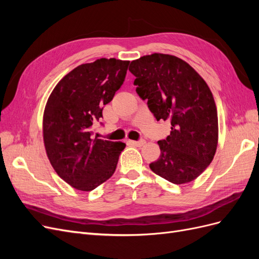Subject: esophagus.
Segmentation results:
<instances>
[{
    "instance_id": "1",
    "label": "esophagus",
    "mask_w": 259,
    "mask_h": 259,
    "mask_svg": "<svg viewBox=\"0 0 259 259\" xmlns=\"http://www.w3.org/2000/svg\"><path fill=\"white\" fill-rule=\"evenodd\" d=\"M145 140L144 139H142V140H130V144H132V145H134V146H137V147H140V146H143V145H145Z\"/></svg>"
}]
</instances>
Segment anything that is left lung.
<instances>
[{
    "mask_svg": "<svg viewBox=\"0 0 259 259\" xmlns=\"http://www.w3.org/2000/svg\"><path fill=\"white\" fill-rule=\"evenodd\" d=\"M130 71L155 119L171 125L166 139L158 142L160 158L149 166L169 183L192 182L213 161L218 143L217 109L206 82L186 61L166 54L133 60Z\"/></svg>",
    "mask_w": 259,
    "mask_h": 259,
    "instance_id": "obj_1",
    "label": "left lung"
}]
</instances>
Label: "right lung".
I'll list each match as a JSON object with an SVG mask.
<instances>
[{"instance_id":"right-lung-1","label":"right lung","mask_w":259,"mask_h":259,"mask_svg":"<svg viewBox=\"0 0 259 259\" xmlns=\"http://www.w3.org/2000/svg\"><path fill=\"white\" fill-rule=\"evenodd\" d=\"M130 61L100 58L74 68L55 86L45 106V150L60 178L81 191H92L110 178L121 142L93 138V125L103 117L126 75Z\"/></svg>"}]
</instances>
